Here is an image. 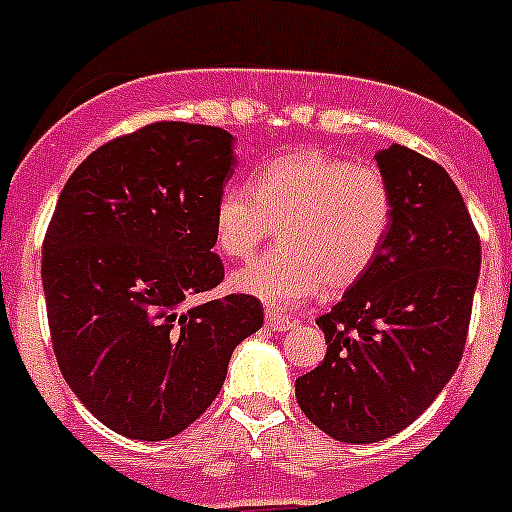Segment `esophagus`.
I'll return each instance as SVG.
<instances>
[{"label": "esophagus", "instance_id": "34e87169", "mask_svg": "<svg viewBox=\"0 0 512 512\" xmlns=\"http://www.w3.org/2000/svg\"><path fill=\"white\" fill-rule=\"evenodd\" d=\"M266 325H269L271 330H277V333H284V330L295 328L297 323L292 318H284V315H279V312L269 310L266 312Z\"/></svg>", "mask_w": 512, "mask_h": 512}]
</instances>
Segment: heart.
<instances>
[{"instance_id":"heart-1","label":"heart","mask_w":512,"mask_h":512,"mask_svg":"<svg viewBox=\"0 0 512 512\" xmlns=\"http://www.w3.org/2000/svg\"><path fill=\"white\" fill-rule=\"evenodd\" d=\"M392 223V189L377 166L320 151L271 158L246 187H225L212 210L215 246L251 259L279 225L274 251L233 274L241 295L274 310L300 305L323 284L343 289L369 271Z\"/></svg>"}]
</instances>
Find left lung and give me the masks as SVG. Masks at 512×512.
Wrapping results in <instances>:
<instances>
[{"mask_svg": "<svg viewBox=\"0 0 512 512\" xmlns=\"http://www.w3.org/2000/svg\"><path fill=\"white\" fill-rule=\"evenodd\" d=\"M392 189L382 251L320 315L325 359L295 382L302 413L343 443H377L428 410L467 343L482 246L454 179L392 143L374 156Z\"/></svg>", "mask_w": 512, "mask_h": 512, "instance_id": "obj_1", "label": "left lung"}]
</instances>
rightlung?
<instances>
[{
	"label": "right lung",
	"instance_id": "1",
	"mask_svg": "<svg viewBox=\"0 0 512 512\" xmlns=\"http://www.w3.org/2000/svg\"><path fill=\"white\" fill-rule=\"evenodd\" d=\"M233 143L223 128L153 122L97 148L58 197L40 269L53 351L81 405L120 436L182 433L264 325L256 297L189 302L223 282L212 210Z\"/></svg>",
	"mask_w": 512,
	"mask_h": 512
}]
</instances>
